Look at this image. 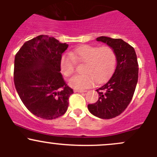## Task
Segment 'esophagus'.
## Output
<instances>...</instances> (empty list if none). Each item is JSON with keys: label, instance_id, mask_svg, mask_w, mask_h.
<instances>
[{"label": "esophagus", "instance_id": "obj_1", "mask_svg": "<svg viewBox=\"0 0 157 157\" xmlns=\"http://www.w3.org/2000/svg\"><path fill=\"white\" fill-rule=\"evenodd\" d=\"M75 93H85L86 90H74Z\"/></svg>", "mask_w": 157, "mask_h": 157}]
</instances>
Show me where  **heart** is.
<instances>
[{
  "mask_svg": "<svg viewBox=\"0 0 157 157\" xmlns=\"http://www.w3.org/2000/svg\"><path fill=\"white\" fill-rule=\"evenodd\" d=\"M63 55L60 61L61 71L65 77L74 74L76 63H85L81 75L74 76L69 80L70 86L77 89L90 87L96 82L105 81L112 74L116 64V55L112 47L83 45Z\"/></svg>",
  "mask_w": 157,
  "mask_h": 157,
  "instance_id": "obj_1",
  "label": "heart"
}]
</instances>
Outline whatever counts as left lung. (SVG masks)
Listing matches in <instances>:
<instances>
[{"mask_svg":"<svg viewBox=\"0 0 157 157\" xmlns=\"http://www.w3.org/2000/svg\"><path fill=\"white\" fill-rule=\"evenodd\" d=\"M96 40L114 49L117 64L107 83L96 90L97 102L89 104L88 109L98 118L110 119L122 113L131 102L138 80V63L134 48L122 39L100 36Z\"/></svg>","mask_w":157,"mask_h":157,"instance_id":"obj_1","label":"left lung"}]
</instances>
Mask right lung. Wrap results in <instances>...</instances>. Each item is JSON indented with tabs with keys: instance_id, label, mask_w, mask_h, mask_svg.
Masks as SVG:
<instances>
[{
	"instance_id": "right-lung-1",
	"label": "right lung",
	"mask_w": 157,
	"mask_h": 157,
	"mask_svg": "<svg viewBox=\"0 0 157 157\" xmlns=\"http://www.w3.org/2000/svg\"><path fill=\"white\" fill-rule=\"evenodd\" d=\"M67 47L54 37L40 35L25 42L15 55L17 93L28 110L43 119L64 115L74 93L60 72V61Z\"/></svg>"
}]
</instances>
